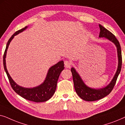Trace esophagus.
<instances>
[{"instance_id": "esophagus-1", "label": "esophagus", "mask_w": 125, "mask_h": 125, "mask_svg": "<svg viewBox=\"0 0 125 125\" xmlns=\"http://www.w3.org/2000/svg\"><path fill=\"white\" fill-rule=\"evenodd\" d=\"M71 62L69 61H64V65L67 68H70L71 66Z\"/></svg>"}]
</instances>
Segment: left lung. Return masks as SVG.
I'll return each mask as SVG.
<instances>
[{
    "instance_id": "1",
    "label": "left lung",
    "mask_w": 125,
    "mask_h": 125,
    "mask_svg": "<svg viewBox=\"0 0 125 125\" xmlns=\"http://www.w3.org/2000/svg\"><path fill=\"white\" fill-rule=\"evenodd\" d=\"M100 29L99 38L104 37L113 42L117 48L118 56V67L117 71L114 74L113 79L110 83L106 86L101 88H93L88 86L85 84L83 80L80 76L76 69L74 67L71 68V72L73 76V80L74 83V86L76 92L81 99L86 101H94L100 100L112 92L114 85L115 84L118 76L120 73L122 66V55H121V49L119 42L113 34L104 27L102 25L99 24Z\"/></svg>"
}]
</instances>
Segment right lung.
<instances>
[{"instance_id": "add662e5", "label": "right lung", "mask_w": 125, "mask_h": 125, "mask_svg": "<svg viewBox=\"0 0 125 125\" xmlns=\"http://www.w3.org/2000/svg\"><path fill=\"white\" fill-rule=\"evenodd\" d=\"M28 26L18 31L11 37L8 41L3 56V65L9 80L10 84L12 88L16 93L23 98L27 100L35 102H42L47 101L49 100L54 94L56 91L57 83L59 76L63 69H64V61H60L57 64L53 65L48 71L47 76L43 81L40 85L33 88H25L20 86L13 81V80L10 76L7 69L6 58L7 52L9 47V45L15 36L23 32L28 28Z\"/></svg>"}]
</instances>
